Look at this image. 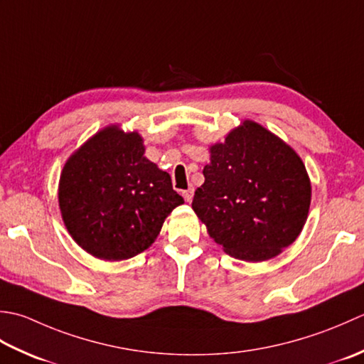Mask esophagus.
I'll return each mask as SVG.
<instances>
[{
  "label": "esophagus",
  "mask_w": 364,
  "mask_h": 364,
  "mask_svg": "<svg viewBox=\"0 0 364 364\" xmlns=\"http://www.w3.org/2000/svg\"><path fill=\"white\" fill-rule=\"evenodd\" d=\"M193 191H195V190H193L191 187H190L188 190H183V191H182V196H183V199H185V201H187V203H191Z\"/></svg>",
  "instance_id": "esophagus-1"
}]
</instances>
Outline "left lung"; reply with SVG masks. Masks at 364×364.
Listing matches in <instances>:
<instances>
[{
  "instance_id": "left-lung-1",
  "label": "left lung",
  "mask_w": 364,
  "mask_h": 364,
  "mask_svg": "<svg viewBox=\"0 0 364 364\" xmlns=\"http://www.w3.org/2000/svg\"><path fill=\"white\" fill-rule=\"evenodd\" d=\"M191 207L228 255L259 262L289 247L308 218L311 183L299 155L256 122L210 147Z\"/></svg>"
}]
</instances>
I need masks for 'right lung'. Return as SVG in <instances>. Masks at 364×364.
Returning <instances> with one entry per match:
<instances>
[{
  "mask_svg": "<svg viewBox=\"0 0 364 364\" xmlns=\"http://www.w3.org/2000/svg\"><path fill=\"white\" fill-rule=\"evenodd\" d=\"M183 198L144 157L138 133L108 127L72 155L59 181L63 220L81 248L122 261L149 248Z\"/></svg>",
  "mask_w": 364,
  "mask_h": 364,
  "instance_id": "obj_1",
  "label": "right lung"
}]
</instances>
